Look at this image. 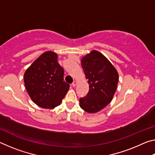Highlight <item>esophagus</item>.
I'll use <instances>...</instances> for the list:
<instances>
[{
	"label": "esophagus",
	"mask_w": 155,
	"mask_h": 155,
	"mask_svg": "<svg viewBox=\"0 0 155 155\" xmlns=\"http://www.w3.org/2000/svg\"><path fill=\"white\" fill-rule=\"evenodd\" d=\"M77 85V81H74V82H73V83H72V85L73 86V87H75V86Z\"/></svg>",
	"instance_id": "obj_1"
}]
</instances>
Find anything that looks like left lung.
I'll list each match as a JSON object with an SVG mask.
<instances>
[{"label":"left lung","mask_w":155,"mask_h":155,"mask_svg":"<svg viewBox=\"0 0 155 155\" xmlns=\"http://www.w3.org/2000/svg\"><path fill=\"white\" fill-rule=\"evenodd\" d=\"M81 65L90 90L87 96L80 98V107L86 112L94 114L111 102L118 83V73L107 57L97 51L84 56Z\"/></svg>","instance_id":"8db88e82"}]
</instances>
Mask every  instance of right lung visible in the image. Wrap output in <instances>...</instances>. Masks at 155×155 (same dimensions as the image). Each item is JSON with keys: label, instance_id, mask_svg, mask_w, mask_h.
I'll return each mask as SVG.
<instances>
[{"label": "right lung", "instance_id": "right-lung-1", "mask_svg": "<svg viewBox=\"0 0 155 155\" xmlns=\"http://www.w3.org/2000/svg\"><path fill=\"white\" fill-rule=\"evenodd\" d=\"M64 74L55 52L41 54L24 74L26 90L33 103L44 109L59 105L70 87L64 81Z\"/></svg>", "mask_w": 155, "mask_h": 155}]
</instances>
